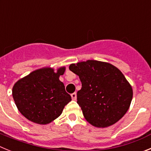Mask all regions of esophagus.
Returning <instances> with one entry per match:
<instances>
[{
	"label": "esophagus",
	"mask_w": 151,
	"mask_h": 151,
	"mask_svg": "<svg viewBox=\"0 0 151 151\" xmlns=\"http://www.w3.org/2000/svg\"><path fill=\"white\" fill-rule=\"evenodd\" d=\"M71 97L73 101H76V93H73V94H71Z\"/></svg>",
	"instance_id": "34e87169"
}]
</instances>
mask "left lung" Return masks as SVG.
I'll return each mask as SVG.
<instances>
[{"instance_id": "obj_1", "label": "left lung", "mask_w": 151, "mask_h": 151, "mask_svg": "<svg viewBox=\"0 0 151 151\" xmlns=\"http://www.w3.org/2000/svg\"><path fill=\"white\" fill-rule=\"evenodd\" d=\"M82 88L77 103L85 119L95 127L105 128L118 122L129 110L132 88L121 71L108 63L97 60L71 64Z\"/></svg>"}]
</instances>
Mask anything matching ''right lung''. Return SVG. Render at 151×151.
Listing matches in <instances>:
<instances>
[{"label":"right lung","instance_id":"obj_1","mask_svg":"<svg viewBox=\"0 0 151 151\" xmlns=\"http://www.w3.org/2000/svg\"><path fill=\"white\" fill-rule=\"evenodd\" d=\"M65 67L54 73L51 68L37 69L19 80L13 88V97L19 111L35 123H50L60 116L71 101L63 83L59 80Z\"/></svg>","mask_w":151,"mask_h":151}]
</instances>
